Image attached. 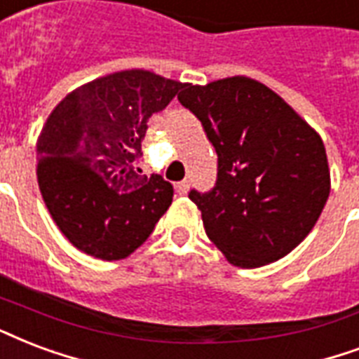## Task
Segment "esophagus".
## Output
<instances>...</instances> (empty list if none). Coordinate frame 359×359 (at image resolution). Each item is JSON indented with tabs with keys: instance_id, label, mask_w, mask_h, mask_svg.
I'll list each match as a JSON object with an SVG mask.
<instances>
[{
	"instance_id": "34e87169",
	"label": "esophagus",
	"mask_w": 359,
	"mask_h": 359,
	"mask_svg": "<svg viewBox=\"0 0 359 359\" xmlns=\"http://www.w3.org/2000/svg\"><path fill=\"white\" fill-rule=\"evenodd\" d=\"M188 188H190V180H180V182H177V186H175V190H177L179 196L188 194Z\"/></svg>"
}]
</instances>
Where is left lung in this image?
<instances>
[{
  "mask_svg": "<svg viewBox=\"0 0 359 359\" xmlns=\"http://www.w3.org/2000/svg\"><path fill=\"white\" fill-rule=\"evenodd\" d=\"M179 101L201 120L218 154L215 188L190 191L209 239L235 267L284 258L311 233L330 198L322 137L248 76L184 84Z\"/></svg>",
  "mask_w": 359,
  "mask_h": 359,
  "instance_id": "1",
  "label": "left lung"
}]
</instances>
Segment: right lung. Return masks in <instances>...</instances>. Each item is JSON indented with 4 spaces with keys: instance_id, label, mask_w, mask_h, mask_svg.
I'll use <instances>...</instances> for the list:
<instances>
[{
    "instance_id": "add662e5",
    "label": "right lung",
    "mask_w": 359,
    "mask_h": 359,
    "mask_svg": "<svg viewBox=\"0 0 359 359\" xmlns=\"http://www.w3.org/2000/svg\"><path fill=\"white\" fill-rule=\"evenodd\" d=\"M184 84L126 69L69 92L37 139V182L60 231L81 252L124 259L152 233L173 201L161 175H139L149 118Z\"/></svg>"
}]
</instances>
